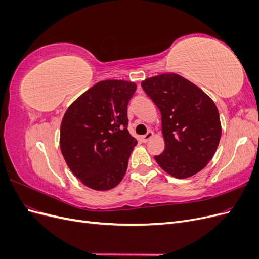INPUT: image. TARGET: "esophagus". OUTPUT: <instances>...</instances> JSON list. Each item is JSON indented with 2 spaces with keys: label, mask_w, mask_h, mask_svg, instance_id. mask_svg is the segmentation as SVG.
Wrapping results in <instances>:
<instances>
[{
  "label": "esophagus",
  "mask_w": 259,
  "mask_h": 259,
  "mask_svg": "<svg viewBox=\"0 0 259 259\" xmlns=\"http://www.w3.org/2000/svg\"><path fill=\"white\" fill-rule=\"evenodd\" d=\"M153 137V133L152 132H148L146 135H144L143 137H142V142L144 143V144H146V143H148L149 140H150V138H152Z\"/></svg>",
  "instance_id": "1"
}]
</instances>
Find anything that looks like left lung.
Segmentation results:
<instances>
[{
  "instance_id": "1",
  "label": "left lung",
  "mask_w": 259,
  "mask_h": 259,
  "mask_svg": "<svg viewBox=\"0 0 259 259\" xmlns=\"http://www.w3.org/2000/svg\"><path fill=\"white\" fill-rule=\"evenodd\" d=\"M142 88L162 115L165 149L154 156L156 163L179 179L199 173L213 158L222 136L214 101L176 73L148 77Z\"/></svg>"
}]
</instances>
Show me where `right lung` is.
<instances>
[{
  "instance_id": "add662e5",
  "label": "right lung",
  "mask_w": 259,
  "mask_h": 259,
  "mask_svg": "<svg viewBox=\"0 0 259 259\" xmlns=\"http://www.w3.org/2000/svg\"><path fill=\"white\" fill-rule=\"evenodd\" d=\"M136 84L96 83L70 105L60 125V150L82 184L97 191L120 184L137 144L127 131V105Z\"/></svg>"
}]
</instances>
